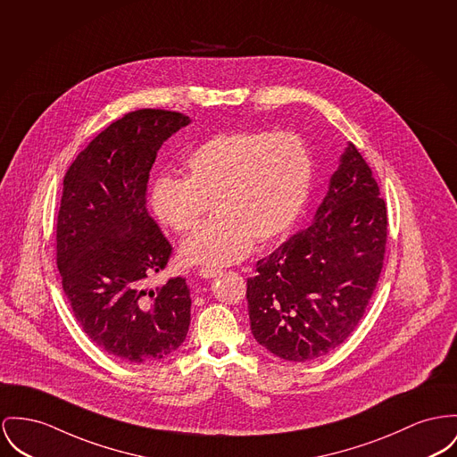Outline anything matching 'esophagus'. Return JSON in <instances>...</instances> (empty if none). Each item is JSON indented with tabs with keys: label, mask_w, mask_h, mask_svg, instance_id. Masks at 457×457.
<instances>
[{
	"label": "esophagus",
	"mask_w": 457,
	"mask_h": 457,
	"mask_svg": "<svg viewBox=\"0 0 457 457\" xmlns=\"http://www.w3.org/2000/svg\"><path fill=\"white\" fill-rule=\"evenodd\" d=\"M220 274H221V270H220V269H213V267H203V269L199 270V275H201L203 278H213V277H218Z\"/></svg>",
	"instance_id": "34e87169"
}]
</instances>
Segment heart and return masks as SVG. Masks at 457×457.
I'll return each instance as SVG.
<instances>
[{
  "mask_svg": "<svg viewBox=\"0 0 457 457\" xmlns=\"http://www.w3.org/2000/svg\"><path fill=\"white\" fill-rule=\"evenodd\" d=\"M185 179L161 175L149 204L157 221L179 234L194 230L212 203L214 218L185 239L187 265L223 267L245 258L254 239L286 236L303 210L312 182V154L293 131H223L185 159Z\"/></svg>",
  "mask_w": 457,
  "mask_h": 457,
  "instance_id": "b5f03b06",
  "label": "heart"
}]
</instances>
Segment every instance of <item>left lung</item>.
<instances>
[{"label": "left lung", "instance_id": "8db88e82", "mask_svg": "<svg viewBox=\"0 0 457 457\" xmlns=\"http://www.w3.org/2000/svg\"><path fill=\"white\" fill-rule=\"evenodd\" d=\"M386 234L385 199L364 157L348 144L313 223L260 260L247 278L254 339L293 362L333 352L364 317Z\"/></svg>", "mask_w": 457, "mask_h": 457}]
</instances>
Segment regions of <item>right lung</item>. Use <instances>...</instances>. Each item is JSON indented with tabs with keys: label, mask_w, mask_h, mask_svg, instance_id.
<instances>
[{
	"label": "right lung",
	"mask_w": 457,
	"mask_h": 457,
	"mask_svg": "<svg viewBox=\"0 0 457 457\" xmlns=\"http://www.w3.org/2000/svg\"><path fill=\"white\" fill-rule=\"evenodd\" d=\"M188 122L175 111L128 112L96 135L63 177L57 216L63 293L93 343L129 364L173 353L190 324L185 278L145 287L173 251L145 208L149 173L162 142Z\"/></svg>",
	"instance_id": "add662e5"
}]
</instances>
